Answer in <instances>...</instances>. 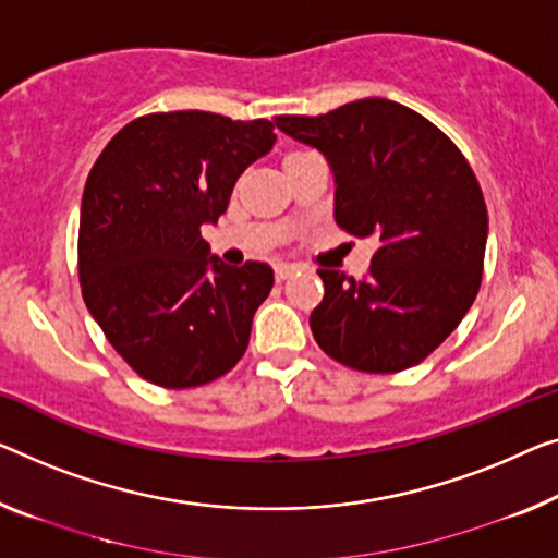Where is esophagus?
I'll use <instances>...</instances> for the list:
<instances>
[{"label": "esophagus", "mask_w": 558, "mask_h": 558, "mask_svg": "<svg viewBox=\"0 0 558 558\" xmlns=\"http://www.w3.org/2000/svg\"><path fill=\"white\" fill-rule=\"evenodd\" d=\"M298 268L295 265H288V263H278L276 265V280L278 282H282V280H288V278H293V272H295Z\"/></svg>", "instance_id": "obj_1"}]
</instances>
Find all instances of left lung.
Instances as JSON below:
<instances>
[{
  "instance_id": "8db88e82",
  "label": "left lung",
  "mask_w": 558,
  "mask_h": 558,
  "mask_svg": "<svg viewBox=\"0 0 558 558\" xmlns=\"http://www.w3.org/2000/svg\"><path fill=\"white\" fill-rule=\"evenodd\" d=\"M276 124L326 155L338 226L378 243L363 280L318 270L326 295L311 313L315 343L363 373L426 361L481 288L488 213L471 165L434 122L384 97Z\"/></svg>"
}]
</instances>
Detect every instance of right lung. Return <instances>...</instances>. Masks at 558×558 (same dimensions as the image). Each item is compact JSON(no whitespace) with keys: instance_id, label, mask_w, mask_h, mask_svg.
Masks as SVG:
<instances>
[{"instance_id":"obj_1","label":"right lung","mask_w":558,"mask_h":558,"mask_svg":"<svg viewBox=\"0 0 558 558\" xmlns=\"http://www.w3.org/2000/svg\"><path fill=\"white\" fill-rule=\"evenodd\" d=\"M276 145L270 120L155 112L114 135L80 210V286L124 363L162 388H195L243 359L272 288L268 263L230 268L199 235L247 165Z\"/></svg>"}]
</instances>
